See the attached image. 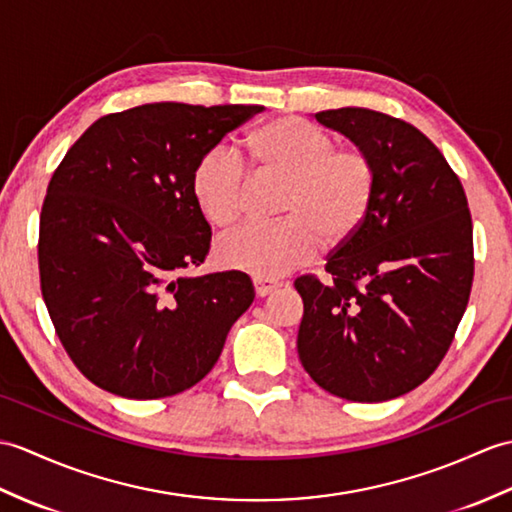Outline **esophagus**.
<instances>
[{
  "instance_id": "obj_1",
  "label": "esophagus",
  "mask_w": 512,
  "mask_h": 512,
  "mask_svg": "<svg viewBox=\"0 0 512 512\" xmlns=\"http://www.w3.org/2000/svg\"><path fill=\"white\" fill-rule=\"evenodd\" d=\"M253 283H255L257 296H268V294L275 292V290L279 288V285H281V283L275 281V279H255Z\"/></svg>"
}]
</instances>
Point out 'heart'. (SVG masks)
Returning <instances> with one entry per match:
<instances>
[{"label":"heart","instance_id":"heart-1","mask_svg":"<svg viewBox=\"0 0 512 512\" xmlns=\"http://www.w3.org/2000/svg\"><path fill=\"white\" fill-rule=\"evenodd\" d=\"M246 165L285 183L283 222L246 224L216 246L222 266L255 279H275L310 264L320 246L342 248L355 240L373 209L377 174L360 148H336L325 128L301 117H277L246 139ZM192 192L205 218L231 227L244 216L248 176L229 148H213L196 165Z\"/></svg>","mask_w":512,"mask_h":512}]
</instances>
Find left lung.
<instances>
[{"label": "left lung", "instance_id": "left-lung-1", "mask_svg": "<svg viewBox=\"0 0 512 512\" xmlns=\"http://www.w3.org/2000/svg\"><path fill=\"white\" fill-rule=\"evenodd\" d=\"M314 117L371 157L377 192L362 231L329 255V281H294L303 299L296 347L331 395L388 401L436 371L467 310V196L441 150L412 124L360 106Z\"/></svg>", "mask_w": 512, "mask_h": 512}]
</instances>
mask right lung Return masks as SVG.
<instances>
[{
    "label": "right lung",
    "mask_w": 512,
    "mask_h": 512,
    "mask_svg": "<svg viewBox=\"0 0 512 512\" xmlns=\"http://www.w3.org/2000/svg\"><path fill=\"white\" fill-rule=\"evenodd\" d=\"M264 106L141 104L93 122L41 209L47 312L89 382L126 399L192 388L255 299L237 270L185 277L209 253L192 192L198 161Z\"/></svg>",
    "instance_id": "right-lung-1"
}]
</instances>
